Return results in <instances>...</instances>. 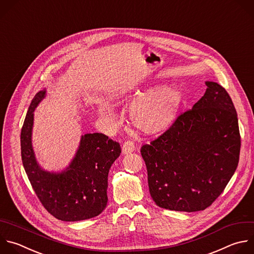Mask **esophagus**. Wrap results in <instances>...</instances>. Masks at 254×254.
Returning <instances> with one entry per match:
<instances>
[{
	"mask_svg": "<svg viewBox=\"0 0 254 254\" xmlns=\"http://www.w3.org/2000/svg\"><path fill=\"white\" fill-rule=\"evenodd\" d=\"M123 153L124 154H127V153H130L132 152L134 149H135V146H134V143L133 141L131 140H127L124 144H123Z\"/></svg>",
	"mask_w": 254,
	"mask_h": 254,
	"instance_id": "obj_1",
	"label": "esophagus"
}]
</instances>
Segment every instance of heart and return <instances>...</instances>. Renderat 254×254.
<instances>
[{
	"instance_id": "1",
	"label": "heart",
	"mask_w": 254,
	"mask_h": 254,
	"mask_svg": "<svg viewBox=\"0 0 254 254\" xmlns=\"http://www.w3.org/2000/svg\"><path fill=\"white\" fill-rule=\"evenodd\" d=\"M136 94H141L136 91ZM184 94L178 87H163L136 99L129 109L132 124L146 133H156L170 127L182 106ZM103 117H109L112 109L106 104L99 107Z\"/></svg>"
}]
</instances>
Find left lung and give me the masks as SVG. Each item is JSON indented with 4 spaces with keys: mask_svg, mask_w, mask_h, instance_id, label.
Segmentation results:
<instances>
[{
    "mask_svg": "<svg viewBox=\"0 0 254 254\" xmlns=\"http://www.w3.org/2000/svg\"><path fill=\"white\" fill-rule=\"evenodd\" d=\"M205 84L204 96L191 110L140 148L149 193L159 207L187 212L205 209L237 167L241 140L235 108L220 84Z\"/></svg>",
    "mask_w": 254,
    "mask_h": 254,
    "instance_id": "1",
    "label": "left lung"
}]
</instances>
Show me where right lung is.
<instances>
[{
  "instance_id": "obj_1",
  "label": "right lung",
  "mask_w": 254,
  "mask_h": 254,
  "mask_svg": "<svg viewBox=\"0 0 254 254\" xmlns=\"http://www.w3.org/2000/svg\"><path fill=\"white\" fill-rule=\"evenodd\" d=\"M46 90L33 99L21 131V154L28 179L44 207L63 221L93 218L108 203V176L122 149L119 142L104 133L81 136L78 149L66 170L49 173L38 164L32 146L34 111Z\"/></svg>"
}]
</instances>
